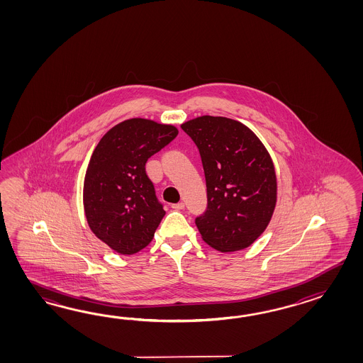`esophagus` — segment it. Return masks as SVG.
<instances>
[{
	"instance_id": "esophagus-1",
	"label": "esophagus",
	"mask_w": 363,
	"mask_h": 363,
	"mask_svg": "<svg viewBox=\"0 0 363 363\" xmlns=\"http://www.w3.org/2000/svg\"><path fill=\"white\" fill-rule=\"evenodd\" d=\"M172 208H175V210H183L184 208V202H178V203H174Z\"/></svg>"
}]
</instances>
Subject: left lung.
Masks as SVG:
<instances>
[{
	"instance_id": "8db88e82",
	"label": "left lung",
	"mask_w": 363,
	"mask_h": 363,
	"mask_svg": "<svg viewBox=\"0 0 363 363\" xmlns=\"http://www.w3.org/2000/svg\"><path fill=\"white\" fill-rule=\"evenodd\" d=\"M200 150L208 210L196 218L202 240L219 252L250 247L270 223L278 199L275 166L245 124L202 116L182 124Z\"/></svg>"
}]
</instances>
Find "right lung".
I'll return each instance as SVG.
<instances>
[{
  "label": "right lung",
  "mask_w": 363,
  "mask_h": 363,
  "mask_svg": "<svg viewBox=\"0 0 363 363\" xmlns=\"http://www.w3.org/2000/svg\"><path fill=\"white\" fill-rule=\"evenodd\" d=\"M178 128L131 118L110 128L85 171V218L97 239L119 255H135L155 238L164 210L147 178V158L177 138Z\"/></svg>",
  "instance_id": "obj_1"
}]
</instances>
